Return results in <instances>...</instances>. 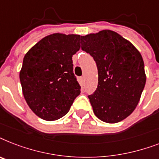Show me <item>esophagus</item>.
Here are the masks:
<instances>
[{
	"mask_svg": "<svg viewBox=\"0 0 159 159\" xmlns=\"http://www.w3.org/2000/svg\"><path fill=\"white\" fill-rule=\"evenodd\" d=\"M80 82H81V84L84 85V76H81L80 77Z\"/></svg>",
	"mask_w": 159,
	"mask_h": 159,
	"instance_id": "34e87169",
	"label": "esophagus"
}]
</instances>
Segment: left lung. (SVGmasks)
Segmentation results:
<instances>
[{
  "label": "left lung",
  "mask_w": 159,
  "mask_h": 159,
  "mask_svg": "<svg viewBox=\"0 0 159 159\" xmlns=\"http://www.w3.org/2000/svg\"><path fill=\"white\" fill-rule=\"evenodd\" d=\"M80 44L98 67V87L88 96L93 112L107 123L124 120L136 107L145 85L142 56L133 44L111 30L81 36Z\"/></svg>",
  "instance_id": "left-lung-1"
}]
</instances>
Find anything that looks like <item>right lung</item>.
Returning <instances> with one entry per match:
<instances>
[{
	"instance_id": "right-lung-1",
	"label": "right lung",
	"mask_w": 159,
	"mask_h": 159,
	"mask_svg": "<svg viewBox=\"0 0 159 159\" xmlns=\"http://www.w3.org/2000/svg\"><path fill=\"white\" fill-rule=\"evenodd\" d=\"M80 38L48 35L24 57L20 73L23 93L32 111L43 120L62 117L80 93L72 61V56L80 50Z\"/></svg>"
}]
</instances>
